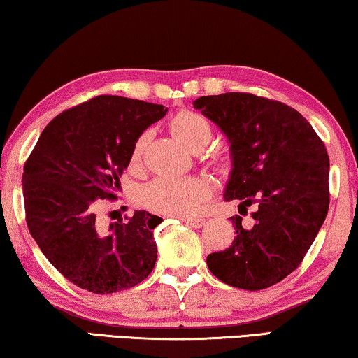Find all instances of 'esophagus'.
<instances>
[{
	"instance_id": "obj_1",
	"label": "esophagus",
	"mask_w": 358,
	"mask_h": 358,
	"mask_svg": "<svg viewBox=\"0 0 358 358\" xmlns=\"http://www.w3.org/2000/svg\"><path fill=\"white\" fill-rule=\"evenodd\" d=\"M183 222L188 227H193V228H201V227H204V223H206L204 218H199V217H186V218H183Z\"/></svg>"
}]
</instances>
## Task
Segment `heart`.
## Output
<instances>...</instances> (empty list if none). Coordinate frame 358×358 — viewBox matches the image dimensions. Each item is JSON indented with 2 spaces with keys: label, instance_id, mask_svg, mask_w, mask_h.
<instances>
[{
  "label": "heart",
  "instance_id": "b5f03b06",
  "mask_svg": "<svg viewBox=\"0 0 358 358\" xmlns=\"http://www.w3.org/2000/svg\"><path fill=\"white\" fill-rule=\"evenodd\" d=\"M170 130L183 145L193 151H199L212 138V127L206 117L193 110H180L170 120ZM146 136L135 143L131 161L138 162L141 157ZM215 162L225 167L227 161L217 157ZM212 193V185L202 175L189 177H157L143 186L140 191V202L149 209L167 213V215H191L199 209L202 202Z\"/></svg>",
  "mask_w": 358,
  "mask_h": 358
}]
</instances>
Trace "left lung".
I'll use <instances>...</instances> for the list:
<instances>
[{"label": "left lung", "instance_id": "left-lung-1", "mask_svg": "<svg viewBox=\"0 0 358 358\" xmlns=\"http://www.w3.org/2000/svg\"><path fill=\"white\" fill-rule=\"evenodd\" d=\"M193 104L230 141L233 169L223 197L239 201V212L254 206L250 227L231 217L236 238L207 255V266L230 286L265 289L301 265L327 218V148L307 119L280 101L223 93Z\"/></svg>", "mask_w": 358, "mask_h": 358}]
</instances>
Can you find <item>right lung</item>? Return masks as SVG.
Returning <instances> with one entry per match:
<instances>
[{"label": "right lung", "instance_id": "obj_1", "mask_svg": "<svg viewBox=\"0 0 358 358\" xmlns=\"http://www.w3.org/2000/svg\"><path fill=\"white\" fill-rule=\"evenodd\" d=\"M165 114L161 104L96 96L56 115L27 159V227L51 265L82 289H128L154 268L152 230L162 218L136 210L128 222L106 227L98 210L120 189L138 138Z\"/></svg>", "mask_w": 358, "mask_h": 358}]
</instances>
